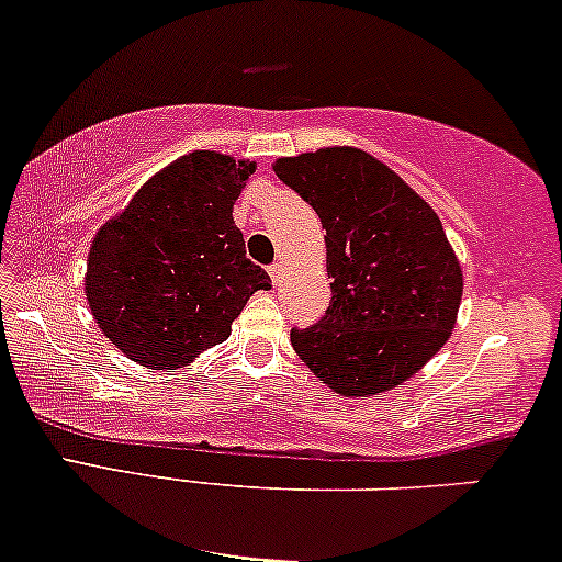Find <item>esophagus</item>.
<instances>
[{
    "label": "esophagus",
    "mask_w": 562,
    "mask_h": 562,
    "mask_svg": "<svg viewBox=\"0 0 562 562\" xmlns=\"http://www.w3.org/2000/svg\"><path fill=\"white\" fill-rule=\"evenodd\" d=\"M281 271H283V266H281V263H271V266H268V273H271L273 283H279V279H281Z\"/></svg>",
    "instance_id": "obj_1"
}]
</instances>
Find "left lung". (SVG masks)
Instances as JSON below:
<instances>
[{
  "label": "left lung",
  "mask_w": 562,
  "mask_h": 562,
  "mask_svg": "<svg viewBox=\"0 0 562 562\" xmlns=\"http://www.w3.org/2000/svg\"><path fill=\"white\" fill-rule=\"evenodd\" d=\"M273 172L317 211L333 279L330 307L291 327V346L338 395L397 387L454 330L462 268L439 216L361 149L281 157Z\"/></svg>",
  "instance_id": "left-lung-1"
}]
</instances>
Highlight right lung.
<instances>
[{"label": "right lung", "instance_id": "obj_1", "mask_svg": "<svg viewBox=\"0 0 562 562\" xmlns=\"http://www.w3.org/2000/svg\"><path fill=\"white\" fill-rule=\"evenodd\" d=\"M252 162L216 151L175 159L98 232L87 302L100 330L149 369H178L229 338L271 279L245 255L232 218Z\"/></svg>", "mask_w": 562, "mask_h": 562}]
</instances>
